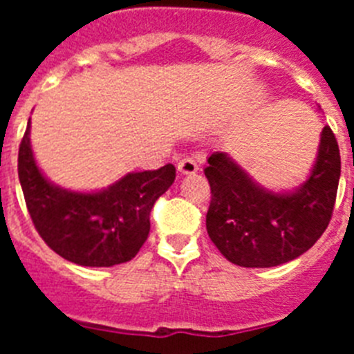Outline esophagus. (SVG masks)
I'll list each match as a JSON object with an SVG mask.
<instances>
[{
    "label": "esophagus",
    "instance_id": "34e87169",
    "mask_svg": "<svg viewBox=\"0 0 354 354\" xmlns=\"http://www.w3.org/2000/svg\"><path fill=\"white\" fill-rule=\"evenodd\" d=\"M177 170L183 175H193L198 171V162L193 158H189V156H186V158L179 159V162H177Z\"/></svg>",
    "mask_w": 354,
    "mask_h": 354
}]
</instances>
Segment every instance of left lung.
<instances>
[{"instance_id": "left-lung-1", "label": "left lung", "mask_w": 354, "mask_h": 354, "mask_svg": "<svg viewBox=\"0 0 354 354\" xmlns=\"http://www.w3.org/2000/svg\"><path fill=\"white\" fill-rule=\"evenodd\" d=\"M211 184L205 227L227 261L273 268L303 255L331 220L340 179L335 134L324 127L310 175L292 192H271L227 152H212L204 170Z\"/></svg>"}]
</instances>
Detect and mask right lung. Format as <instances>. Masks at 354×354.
Returning <instances> with one entry per match:
<instances>
[{"instance_id": "1", "label": "right lung", "mask_w": 354, "mask_h": 354, "mask_svg": "<svg viewBox=\"0 0 354 354\" xmlns=\"http://www.w3.org/2000/svg\"><path fill=\"white\" fill-rule=\"evenodd\" d=\"M19 183L37 232L60 257L77 266L127 262L149 237L150 211L175 180V167L131 171L101 192L56 186L37 167L30 120L19 147Z\"/></svg>"}]
</instances>
